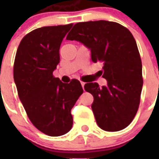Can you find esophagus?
Returning <instances> with one entry per match:
<instances>
[{
    "label": "esophagus",
    "mask_w": 159,
    "mask_h": 159,
    "mask_svg": "<svg viewBox=\"0 0 159 159\" xmlns=\"http://www.w3.org/2000/svg\"><path fill=\"white\" fill-rule=\"evenodd\" d=\"M80 84H81V85H82L83 88H84V84H85V83H84V82H83V81H80Z\"/></svg>",
    "instance_id": "1"
}]
</instances>
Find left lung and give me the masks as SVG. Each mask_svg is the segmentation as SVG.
Here are the masks:
<instances>
[{
	"label": "left lung",
	"instance_id": "1",
	"mask_svg": "<svg viewBox=\"0 0 159 159\" xmlns=\"http://www.w3.org/2000/svg\"><path fill=\"white\" fill-rule=\"evenodd\" d=\"M66 39L84 43L91 50L92 62L102 65L99 75L107 85H84L94 97L92 109L98 126L107 131L126 128L138 111L143 84L141 57L131 32L116 22H80Z\"/></svg>",
	"mask_w": 159,
	"mask_h": 159
}]
</instances>
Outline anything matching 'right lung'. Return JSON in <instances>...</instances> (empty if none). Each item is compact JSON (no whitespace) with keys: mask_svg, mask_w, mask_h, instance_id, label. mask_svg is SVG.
Instances as JSON below:
<instances>
[{"mask_svg":"<svg viewBox=\"0 0 159 159\" xmlns=\"http://www.w3.org/2000/svg\"><path fill=\"white\" fill-rule=\"evenodd\" d=\"M72 25L32 30L21 40L14 60V81L28 117L40 131L53 137L71 130V108L84 92L75 79L64 84L53 75L60 44Z\"/></svg>","mask_w":159,"mask_h":159,"instance_id":"add662e5","label":"right lung"}]
</instances>
